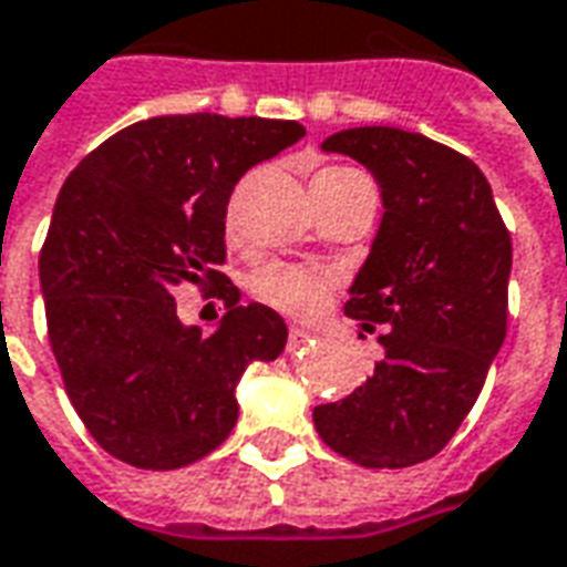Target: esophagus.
I'll use <instances>...</instances> for the list:
<instances>
[{
  "label": "esophagus",
  "mask_w": 567,
  "mask_h": 567,
  "mask_svg": "<svg viewBox=\"0 0 567 567\" xmlns=\"http://www.w3.org/2000/svg\"><path fill=\"white\" fill-rule=\"evenodd\" d=\"M307 343H312V333L303 331V328H291V333H288V352H297Z\"/></svg>",
  "instance_id": "obj_1"
}]
</instances>
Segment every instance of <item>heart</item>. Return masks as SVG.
<instances>
[{
	"label": "heart",
	"mask_w": 567,
	"mask_h": 567,
	"mask_svg": "<svg viewBox=\"0 0 567 567\" xmlns=\"http://www.w3.org/2000/svg\"><path fill=\"white\" fill-rule=\"evenodd\" d=\"M352 169H321L319 175H349ZM333 272L316 264H267L251 276V295L288 319L316 316L333 291Z\"/></svg>",
	"instance_id": "1"
}]
</instances>
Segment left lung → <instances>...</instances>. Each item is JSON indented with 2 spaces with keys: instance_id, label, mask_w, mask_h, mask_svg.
I'll use <instances>...</instances> for the list:
<instances>
[{
  "instance_id": "left-lung-1",
  "label": "left lung",
  "mask_w": 567,
  "mask_h": 567,
  "mask_svg": "<svg viewBox=\"0 0 567 567\" xmlns=\"http://www.w3.org/2000/svg\"><path fill=\"white\" fill-rule=\"evenodd\" d=\"M321 151L368 166L380 185L385 212L346 316L385 328V358L312 422L352 462L410 467L450 443L504 343L511 234L480 166L422 133L352 127Z\"/></svg>"
}]
</instances>
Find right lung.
Here are the masks:
<instances>
[{
	"label": "right lung",
	"instance_id": "obj_1",
	"mask_svg": "<svg viewBox=\"0 0 567 567\" xmlns=\"http://www.w3.org/2000/svg\"><path fill=\"white\" fill-rule=\"evenodd\" d=\"M303 136L297 121L148 117L60 187L39 258L48 337L69 401L109 455L145 471L209 455L234 431L248 364L282 355V316L239 307L215 264L236 182ZM206 278L228 303L212 332L185 326L172 300Z\"/></svg>",
	"mask_w": 567,
	"mask_h": 567
}]
</instances>
